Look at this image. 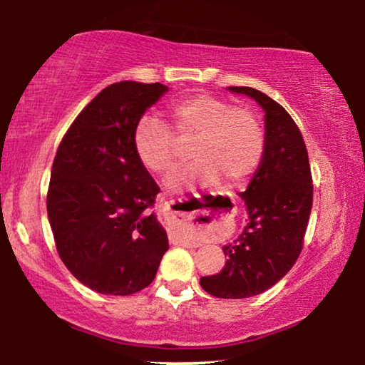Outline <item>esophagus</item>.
<instances>
[{
    "label": "esophagus",
    "instance_id": "obj_1",
    "mask_svg": "<svg viewBox=\"0 0 365 365\" xmlns=\"http://www.w3.org/2000/svg\"><path fill=\"white\" fill-rule=\"evenodd\" d=\"M174 209H176V207H174ZM174 209H168L166 219H168V222L173 226V229H176L179 242H182L184 246H189V247H197L199 246L197 239L189 236L187 232H184L181 229V224L184 222V214L181 211H174Z\"/></svg>",
    "mask_w": 365,
    "mask_h": 365
}]
</instances>
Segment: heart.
Instances as JSON below:
<instances>
[{"label":"heart","instance_id":"obj_1","mask_svg":"<svg viewBox=\"0 0 365 365\" xmlns=\"http://www.w3.org/2000/svg\"><path fill=\"white\" fill-rule=\"evenodd\" d=\"M173 131L153 114L134 126L133 146L146 171L164 174L174 166L181 143H191L194 163L178 169L168 186L181 191L194 186L241 187L257 171L266 151V134L259 118L247 108H234L211 94H192L168 108Z\"/></svg>","mask_w":365,"mask_h":365}]
</instances>
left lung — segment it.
<instances>
[{
	"instance_id": "left-lung-1",
	"label": "left lung",
	"mask_w": 365,
	"mask_h": 365,
	"mask_svg": "<svg viewBox=\"0 0 365 365\" xmlns=\"http://www.w3.org/2000/svg\"><path fill=\"white\" fill-rule=\"evenodd\" d=\"M227 89L262 108L266 151L247 189L239 192L246 227L222 246L227 257L222 271L199 284L214 297L246 299L272 287L297 261L312 209V178L302 134L286 109L254 88Z\"/></svg>"
}]
</instances>
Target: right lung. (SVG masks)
Instances as JSON below:
<instances>
[{
    "instance_id": "right-lung-1",
    "label": "right lung",
    "mask_w": 365,
    "mask_h": 365,
    "mask_svg": "<svg viewBox=\"0 0 365 365\" xmlns=\"http://www.w3.org/2000/svg\"><path fill=\"white\" fill-rule=\"evenodd\" d=\"M168 86L114 83L74 119L59 144L46 199L59 257L84 286L129 296L156 277L169 249L151 212L159 192L133 146L134 126Z\"/></svg>"
}]
</instances>
